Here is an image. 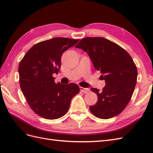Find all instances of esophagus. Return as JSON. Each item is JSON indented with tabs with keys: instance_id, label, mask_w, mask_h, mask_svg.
I'll return each instance as SVG.
<instances>
[{
	"instance_id": "34e87169",
	"label": "esophagus",
	"mask_w": 153,
	"mask_h": 153,
	"mask_svg": "<svg viewBox=\"0 0 153 153\" xmlns=\"http://www.w3.org/2000/svg\"><path fill=\"white\" fill-rule=\"evenodd\" d=\"M80 89L83 92V93H84V94H86V93H87V92H89V89H87V88H84V87H80Z\"/></svg>"
}]
</instances>
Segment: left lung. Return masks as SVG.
<instances>
[{
    "label": "left lung",
    "instance_id": "1",
    "mask_svg": "<svg viewBox=\"0 0 153 153\" xmlns=\"http://www.w3.org/2000/svg\"><path fill=\"white\" fill-rule=\"evenodd\" d=\"M76 48L86 52L96 70L105 80L103 91L91 90L98 96L97 103L89 106L96 117L107 119L121 114L130 101L137 84V69L131 57L116 43L101 37L85 38Z\"/></svg>",
    "mask_w": 153,
    "mask_h": 153
}]
</instances>
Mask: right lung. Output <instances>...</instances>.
Masks as SVG:
<instances>
[{"instance_id": "obj_1", "label": "right lung", "mask_w": 153, "mask_h": 153, "mask_svg": "<svg viewBox=\"0 0 153 153\" xmlns=\"http://www.w3.org/2000/svg\"><path fill=\"white\" fill-rule=\"evenodd\" d=\"M79 39L54 38L36 43L23 57L18 66L19 82L27 103L34 112L47 119L62 117L72 98L80 92L78 85L55 84L62 53Z\"/></svg>"}]
</instances>
